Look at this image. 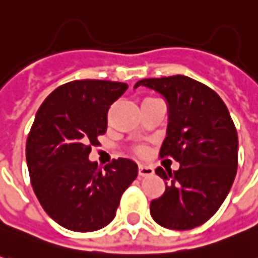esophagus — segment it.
<instances>
[{
	"label": "esophagus",
	"mask_w": 258,
	"mask_h": 258,
	"mask_svg": "<svg viewBox=\"0 0 258 258\" xmlns=\"http://www.w3.org/2000/svg\"><path fill=\"white\" fill-rule=\"evenodd\" d=\"M154 174V168L150 165H138V175L141 177H147V175H153Z\"/></svg>",
	"instance_id": "obj_1"
}]
</instances>
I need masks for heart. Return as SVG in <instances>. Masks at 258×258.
<instances>
[{"instance_id": "b5f03b06", "label": "heart", "mask_w": 258, "mask_h": 258, "mask_svg": "<svg viewBox=\"0 0 258 258\" xmlns=\"http://www.w3.org/2000/svg\"><path fill=\"white\" fill-rule=\"evenodd\" d=\"M137 153L138 154H144V153H146V150H144V148H138Z\"/></svg>"}]
</instances>
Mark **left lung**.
<instances>
[{"mask_svg": "<svg viewBox=\"0 0 258 258\" xmlns=\"http://www.w3.org/2000/svg\"><path fill=\"white\" fill-rule=\"evenodd\" d=\"M168 105L167 137L160 157L180 163L177 171L156 170L164 194L151 201L160 226L190 230L216 214L233 185L238 165V137L226 104L210 87L185 76L140 80Z\"/></svg>", "mask_w": 258, "mask_h": 258, "instance_id": "1", "label": "left lung"}]
</instances>
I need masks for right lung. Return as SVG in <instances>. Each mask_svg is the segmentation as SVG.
Listing matches in <instances>:
<instances>
[{
    "label": "right lung",
    "mask_w": 258,
    "mask_h": 258,
    "mask_svg": "<svg viewBox=\"0 0 258 258\" xmlns=\"http://www.w3.org/2000/svg\"><path fill=\"white\" fill-rule=\"evenodd\" d=\"M128 85L105 80H76L55 88L35 114L25 156L32 188L45 213L73 231L110 224L122 192L136 180L137 164L112 160L98 168L88 160L107 131V112Z\"/></svg>",
    "instance_id": "right-lung-1"
}]
</instances>
